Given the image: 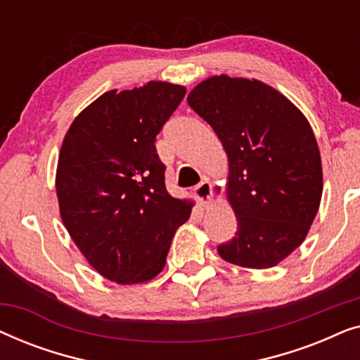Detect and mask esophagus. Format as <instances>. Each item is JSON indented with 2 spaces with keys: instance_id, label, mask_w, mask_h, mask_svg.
Segmentation results:
<instances>
[{
  "instance_id": "34e87169",
  "label": "esophagus",
  "mask_w": 360,
  "mask_h": 360,
  "mask_svg": "<svg viewBox=\"0 0 360 360\" xmlns=\"http://www.w3.org/2000/svg\"><path fill=\"white\" fill-rule=\"evenodd\" d=\"M195 196L196 200L200 201L201 206H208L211 203V198H213V188H211V184L208 180L201 181V184L196 186Z\"/></svg>"
}]
</instances>
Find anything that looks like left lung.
<instances>
[{"mask_svg":"<svg viewBox=\"0 0 360 360\" xmlns=\"http://www.w3.org/2000/svg\"><path fill=\"white\" fill-rule=\"evenodd\" d=\"M186 101L213 127L229 160L228 200L238 231L218 245L219 255L240 267H274L303 243L321 201V157L311 126L259 80L211 77Z\"/></svg>","mask_w":360,"mask_h":360,"instance_id":"obj_1","label":"left lung"}]
</instances>
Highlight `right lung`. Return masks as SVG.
I'll return each instance as SVG.
<instances>
[{"instance_id": "add662e5", "label": "right lung", "mask_w": 360, "mask_h": 360, "mask_svg": "<svg viewBox=\"0 0 360 360\" xmlns=\"http://www.w3.org/2000/svg\"><path fill=\"white\" fill-rule=\"evenodd\" d=\"M185 86L149 82L101 95L72 122L57 165L63 224L96 272L141 283L162 272L191 201L165 188L155 137L184 100Z\"/></svg>"}]
</instances>
